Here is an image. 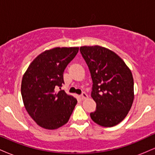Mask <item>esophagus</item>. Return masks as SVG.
Returning <instances> with one entry per match:
<instances>
[{
	"mask_svg": "<svg viewBox=\"0 0 155 155\" xmlns=\"http://www.w3.org/2000/svg\"><path fill=\"white\" fill-rule=\"evenodd\" d=\"M81 97L82 100H85V99H87L89 97H88V95L85 93V92H83V93L81 95Z\"/></svg>",
	"mask_w": 155,
	"mask_h": 155,
	"instance_id": "esophagus-1",
	"label": "esophagus"
}]
</instances>
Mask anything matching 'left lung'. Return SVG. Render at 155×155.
I'll return each instance as SVG.
<instances>
[{
  "mask_svg": "<svg viewBox=\"0 0 155 155\" xmlns=\"http://www.w3.org/2000/svg\"><path fill=\"white\" fill-rule=\"evenodd\" d=\"M80 51L91 74V96L97 105L90 117L102 127L117 125L127 116L134 100L130 69L118 54L106 47L83 46Z\"/></svg>",
  "mask_w": 155,
  "mask_h": 155,
  "instance_id": "obj_1",
  "label": "left lung"
}]
</instances>
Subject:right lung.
Returning <instances> with one entry per match:
<instances>
[{"mask_svg":"<svg viewBox=\"0 0 155 155\" xmlns=\"http://www.w3.org/2000/svg\"><path fill=\"white\" fill-rule=\"evenodd\" d=\"M79 47H55L39 54L22 76L21 94L28 114L40 127L54 130L68 122L77 104L61 87L63 72Z\"/></svg>","mask_w":155,"mask_h":155,"instance_id":"1","label":"right lung"}]
</instances>
